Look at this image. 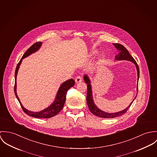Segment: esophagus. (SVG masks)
<instances>
[{"instance_id": "obj_1", "label": "esophagus", "mask_w": 157, "mask_h": 157, "mask_svg": "<svg viewBox=\"0 0 157 157\" xmlns=\"http://www.w3.org/2000/svg\"><path fill=\"white\" fill-rule=\"evenodd\" d=\"M82 81V77L80 76H78L76 78H75V82L76 83H79L81 82Z\"/></svg>"}]
</instances>
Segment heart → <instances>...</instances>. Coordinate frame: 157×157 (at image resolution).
<instances>
[{
    "label": "heart",
    "mask_w": 157,
    "mask_h": 157,
    "mask_svg": "<svg viewBox=\"0 0 157 157\" xmlns=\"http://www.w3.org/2000/svg\"><path fill=\"white\" fill-rule=\"evenodd\" d=\"M95 53H96L95 51H92V52H91V53H90V55L92 56V55H94ZM105 59H106V55H105V53H102V55H101V56H100L99 58V59H98V64H101L104 63L105 62Z\"/></svg>",
    "instance_id": "b5f03b06"
}]
</instances>
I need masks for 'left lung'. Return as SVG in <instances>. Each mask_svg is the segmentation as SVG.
I'll use <instances>...</instances> for the list:
<instances>
[{"label": "left lung", "instance_id": "left-lung-1", "mask_svg": "<svg viewBox=\"0 0 157 157\" xmlns=\"http://www.w3.org/2000/svg\"><path fill=\"white\" fill-rule=\"evenodd\" d=\"M113 45L119 51L118 54L116 55L115 56L116 60H117V61L126 60V61H131L135 64V66L136 67L137 71V81H138V82H137V91H138V83H139V79L140 71L137 63H136L135 59L133 58V57L130 55L128 51L123 45L121 44H119V43H113ZM84 80L85 82L87 84V102L88 108H89L90 111L94 115H95L99 117L109 119V118H114V117L122 116L123 114L126 113V111L129 108L130 106L132 105V102H134V101L135 100V99L136 98L137 95H137L134 98V100L131 102V103L126 108L124 109L123 110L119 111V112H116V113H106V112H105L104 111L100 109L94 104L93 98V92H92V87H91V81L89 78V76L87 75V74H86L84 76Z\"/></svg>", "mask_w": 157, "mask_h": 157}]
</instances>
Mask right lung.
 <instances>
[{
    "instance_id": "obj_1",
    "label": "right lung",
    "mask_w": 157,
    "mask_h": 157,
    "mask_svg": "<svg viewBox=\"0 0 157 157\" xmlns=\"http://www.w3.org/2000/svg\"><path fill=\"white\" fill-rule=\"evenodd\" d=\"M42 44V42H36L34 43L33 46H31L27 51L24 53L22 58H21L20 62L18 63L17 66L16 67V69L15 71V85H14V93L17 99L20 104L21 105L23 111L28 114L29 116L35 117V118H41V119H47V118H51L53 116H56L57 114H58L61 110L63 109L64 103L66 102V94L67 91L69 89H70L71 87H73L75 85V81L73 79H69L65 82H64L60 87L59 88L56 95L55 96L54 101L52 103V104L50 105L48 107L44 109L42 111H38V112H33L29 110H28L26 109L20 102L17 94V75L18 71L19 69L20 66L22 62L23 59L25 58L26 57L31 55V54L36 52L38 51Z\"/></svg>"
}]
</instances>
